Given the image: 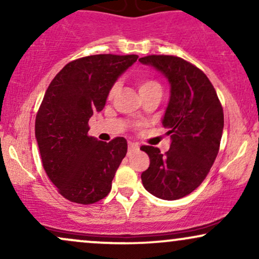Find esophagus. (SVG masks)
I'll return each mask as SVG.
<instances>
[{
  "mask_svg": "<svg viewBox=\"0 0 259 259\" xmlns=\"http://www.w3.org/2000/svg\"><path fill=\"white\" fill-rule=\"evenodd\" d=\"M139 150L138 145L133 144V142H129V147H127V154H132L133 152H136Z\"/></svg>",
  "mask_w": 259,
  "mask_h": 259,
  "instance_id": "34e87169",
  "label": "esophagus"
}]
</instances>
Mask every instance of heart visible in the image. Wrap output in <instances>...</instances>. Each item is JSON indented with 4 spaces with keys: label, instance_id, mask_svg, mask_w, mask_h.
<instances>
[{
    "label": "heart",
    "instance_id": "obj_1",
    "mask_svg": "<svg viewBox=\"0 0 259 259\" xmlns=\"http://www.w3.org/2000/svg\"><path fill=\"white\" fill-rule=\"evenodd\" d=\"M138 88H139V92L141 96L142 95L150 94V92L162 91L159 82L157 81V80H154L152 78H145V76L138 79ZM117 90H118V84H114L112 86L111 91H109V97H112L113 95L117 92Z\"/></svg>",
    "mask_w": 259,
    "mask_h": 259
}]
</instances>
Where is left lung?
<instances>
[{"mask_svg": "<svg viewBox=\"0 0 259 259\" xmlns=\"http://www.w3.org/2000/svg\"><path fill=\"white\" fill-rule=\"evenodd\" d=\"M139 61L158 70L170 85L162 118L170 148L162 154L157 147H141L150 157L142 185L162 200H179L201 185L214 163L224 127L222 105L206 74L185 59L147 56Z\"/></svg>", "mask_w": 259, "mask_h": 259, "instance_id": "obj_1", "label": "left lung"}]
</instances>
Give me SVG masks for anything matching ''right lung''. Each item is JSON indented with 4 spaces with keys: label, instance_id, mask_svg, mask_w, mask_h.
<instances>
[{
    "label": "right lung",
    "instance_id": "obj_1",
    "mask_svg": "<svg viewBox=\"0 0 259 259\" xmlns=\"http://www.w3.org/2000/svg\"><path fill=\"white\" fill-rule=\"evenodd\" d=\"M139 56L95 55L68 63L52 80L35 120L44 169L67 200L91 204L112 189L127 142L89 136V120L106 105L112 86Z\"/></svg>",
    "mask_w": 259,
    "mask_h": 259
}]
</instances>
